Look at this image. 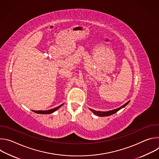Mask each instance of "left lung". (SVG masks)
Segmentation results:
<instances>
[{"instance_id": "left-lung-1", "label": "left lung", "mask_w": 159, "mask_h": 159, "mask_svg": "<svg viewBox=\"0 0 159 159\" xmlns=\"http://www.w3.org/2000/svg\"><path fill=\"white\" fill-rule=\"evenodd\" d=\"M129 102V101H128L126 103H125L124 105H123L122 106L117 108V109H113V110H111V111H95L93 109H90V108H89L90 111H91L94 115H96V116H101V117H105V116H110V115H112L113 114H115V113L117 112L119 110H120L121 109L125 107L128 103Z\"/></svg>"}]
</instances>
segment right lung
<instances>
[{"label":"right lung","instance_id":"add662e5","mask_svg":"<svg viewBox=\"0 0 159 159\" xmlns=\"http://www.w3.org/2000/svg\"><path fill=\"white\" fill-rule=\"evenodd\" d=\"M62 105H63V104L60 105L59 106L57 107H55L53 109H49V110H46V111H34V110H33V112H36V113H38V114H42V115H47V114H52V113H53V112H55V111H57V109H58L60 107H61L62 106Z\"/></svg>","mask_w":159,"mask_h":159}]
</instances>
